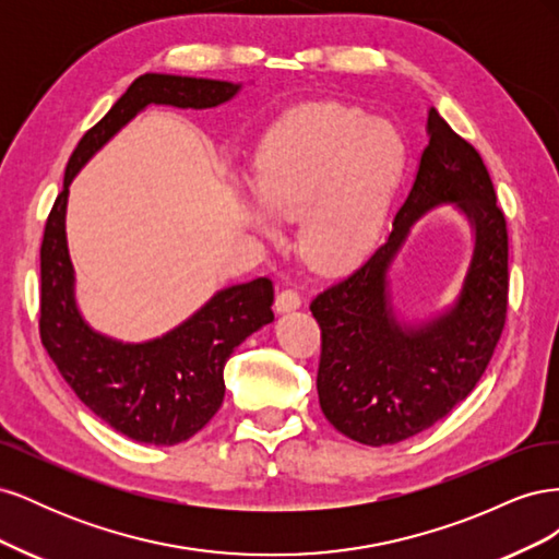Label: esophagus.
<instances>
[{"mask_svg":"<svg viewBox=\"0 0 559 559\" xmlns=\"http://www.w3.org/2000/svg\"><path fill=\"white\" fill-rule=\"evenodd\" d=\"M300 294L294 292V289H284L277 294V300H275V308L277 312H292V310H298L300 308Z\"/></svg>","mask_w":559,"mask_h":559,"instance_id":"34e87169","label":"esophagus"}]
</instances>
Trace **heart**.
Listing matches in <instances>:
<instances>
[{
	"mask_svg": "<svg viewBox=\"0 0 559 559\" xmlns=\"http://www.w3.org/2000/svg\"><path fill=\"white\" fill-rule=\"evenodd\" d=\"M405 167L399 130L366 111L321 103L282 116L253 163L261 205L280 218L298 216V249L319 273H341L378 240L384 212ZM251 224L273 235L263 210Z\"/></svg>",
	"mask_w": 559,
	"mask_h": 559,
	"instance_id": "obj_1",
	"label": "heart"
}]
</instances>
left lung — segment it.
I'll use <instances>...</instances> for the list:
<instances>
[{"label":"left lung","instance_id":"8db88e82","mask_svg":"<svg viewBox=\"0 0 559 559\" xmlns=\"http://www.w3.org/2000/svg\"><path fill=\"white\" fill-rule=\"evenodd\" d=\"M429 144L392 235L345 280L310 302L321 329L317 392L321 413L364 445H394L452 413L483 378L509 308V230L492 179L476 146L436 109ZM452 201L477 230L461 296L441 318L403 328L385 294V270L409 226L436 204Z\"/></svg>","mask_w":559,"mask_h":559}]
</instances>
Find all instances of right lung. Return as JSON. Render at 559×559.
<instances>
[{
  "instance_id": "obj_1",
  "label": "right lung",
  "mask_w": 559,
  "mask_h": 559,
  "mask_svg": "<svg viewBox=\"0 0 559 559\" xmlns=\"http://www.w3.org/2000/svg\"><path fill=\"white\" fill-rule=\"evenodd\" d=\"M240 86L228 81L142 74L116 99L70 156L62 191L41 240L39 335L64 382L99 419L132 441L177 445L189 441L222 408L224 368L245 337L275 319L273 280L259 277L218 292L181 326L156 341L123 345L95 333L74 302V270L64 238L70 183L95 151L146 105L207 109Z\"/></svg>"
}]
</instances>
